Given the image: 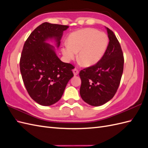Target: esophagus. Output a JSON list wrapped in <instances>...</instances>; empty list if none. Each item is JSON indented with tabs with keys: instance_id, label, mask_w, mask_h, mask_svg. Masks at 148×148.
Returning <instances> with one entry per match:
<instances>
[{
	"instance_id": "1",
	"label": "esophagus",
	"mask_w": 148,
	"mask_h": 148,
	"mask_svg": "<svg viewBox=\"0 0 148 148\" xmlns=\"http://www.w3.org/2000/svg\"><path fill=\"white\" fill-rule=\"evenodd\" d=\"M73 75H74L75 76H77V75H78L79 71H78V70L77 69H74L73 70Z\"/></svg>"
}]
</instances>
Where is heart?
<instances>
[{"mask_svg":"<svg viewBox=\"0 0 148 148\" xmlns=\"http://www.w3.org/2000/svg\"><path fill=\"white\" fill-rule=\"evenodd\" d=\"M109 44L107 34L92 28H84L71 33L67 38V45L62 48V53L67 61L77 59L83 66L96 65L104 55Z\"/></svg>","mask_w":148,"mask_h":148,"instance_id":"1","label":"heart"}]
</instances>
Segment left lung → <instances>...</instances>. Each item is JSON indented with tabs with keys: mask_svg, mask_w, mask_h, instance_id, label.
Wrapping results in <instances>:
<instances>
[{
	"mask_svg": "<svg viewBox=\"0 0 148 148\" xmlns=\"http://www.w3.org/2000/svg\"><path fill=\"white\" fill-rule=\"evenodd\" d=\"M109 42L102 59L94 66L79 72L82 99L92 106H100L112 98L119 86L123 73L124 59L115 35L106 28Z\"/></svg>",
	"mask_w": 148,
	"mask_h": 148,
	"instance_id": "1",
	"label": "left lung"
}]
</instances>
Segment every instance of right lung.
<instances>
[{
  "mask_svg": "<svg viewBox=\"0 0 148 148\" xmlns=\"http://www.w3.org/2000/svg\"><path fill=\"white\" fill-rule=\"evenodd\" d=\"M66 25L46 22L36 28L26 40L20 62V72L29 95L38 104L49 106L59 101L69 80L73 77L74 66L62 62L53 41L59 48Z\"/></svg>",
  "mask_w": 148,
  "mask_h": 148,
  "instance_id": "right-lung-1",
  "label": "right lung"
}]
</instances>
